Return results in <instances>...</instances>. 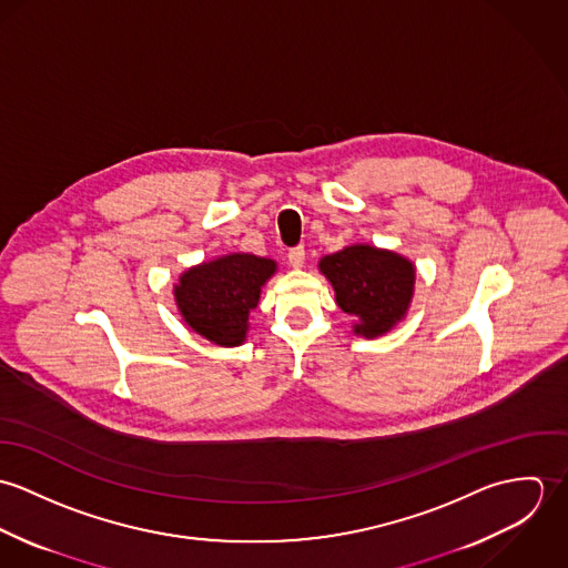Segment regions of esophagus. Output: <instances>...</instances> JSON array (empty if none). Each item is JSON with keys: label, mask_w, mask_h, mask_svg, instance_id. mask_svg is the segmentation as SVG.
<instances>
[{"label": "esophagus", "mask_w": 568, "mask_h": 568, "mask_svg": "<svg viewBox=\"0 0 568 568\" xmlns=\"http://www.w3.org/2000/svg\"><path fill=\"white\" fill-rule=\"evenodd\" d=\"M288 264L295 266V268H302L306 264V248L300 244V246H293L288 251Z\"/></svg>", "instance_id": "1"}]
</instances>
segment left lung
<instances>
[{
    "instance_id": "1",
    "label": "left lung",
    "mask_w": 568,
    "mask_h": 568,
    "mask_svg": "<svg viewBox=\"0 0 568 568\" xmlns=\"http://www.w3.org/2000/svg\"><path fill=\"white\" fill-rule=\"evenodd\" d=\"M320 268L334 286L338 308L358 322L356 334H385L405 317L415 268L403 255L354 244L325 255Z\"/></svg>"
}]
</instances>
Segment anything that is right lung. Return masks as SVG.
Segmentation results:
<instances>
[{
  "label": "right lung",
  "mask_w": 568,
  "mask_h": 568,
  "mask_svg": "<svg viewBox=\"0 0 568 568\" xmlns=\"http://www.w3.org/2000/svg\"><path fill=\"white\" fill-rule=\"evenodd\" d=\"M273 273V260L251 253L225 255L185 271L174 286V300L194 332L216 345H241L248 313Z\"/></svg>",
  "instance_id": "right-lung-1"
}]
</instances>
